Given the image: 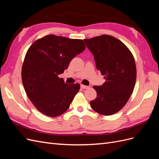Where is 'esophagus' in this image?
<instances>
[{"label": "esophagus", "instance_id": "esophagus-1", "mask_svg": "<svg viewBox=\"0 0 159 159\" xmlns=\"http://www.w3.org/2000/svg\"><path fill=\"white\" fill-rule=\"evenodd\" d=\"M80 87H81V89H89V86L84 85H83V84H81V85H80Z\"/></svg>", "mask_w": 159, "mask_h": 159}]
</instances>
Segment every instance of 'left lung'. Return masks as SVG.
I'll return each instance as SVG.
<instances>
[{
  "label": "left lung",
  "instance_id": "8db88e82",
  "mask_svg": "<svg viewBox=\"0 0 159 159\" xmlns=\"http://www.w3.org/2000/svg\"><path fill=\"white\" fill-rule=\"evenodd\" d=\"M84 40L106 81L102 85L93 86L98 97L91 101V107L101 115H113L125 105L133 93L137 78L134 57L122 42L111 36Z\"/></svg>",
  "mask_w": 159,
  "mask_h": 159
}]
</instances>
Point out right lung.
<instances>
[{
    "label": "right lung",
    "instance_id": "obj_1",
    "mask_svg": "<svg viewBox=\"0 0 159 159\" xmlns=\"http://www.w3.org/2000/svg\"><path fill=\"white\" fill-rule=\"evenodd\" d=\"M85 48L82 40L50 34L36 40L28 50L22 81L28 98L42 113L55 117L69 108L80 85L66 84L58 75Z\"/></svg>",
    "mask_w": 159,
    "mask_h": 159
}]
</instances>
